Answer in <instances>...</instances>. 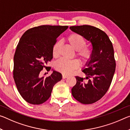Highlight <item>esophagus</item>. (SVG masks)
Here are the masks:
<instances>
[{
	"label": "esophagus",
	"instance_id": "esophagus-1",
	"mask_svg": "<svg viewBox=\"0 0 130 130\" xmlns=\"http://www.w3.org/2000/svg\"><path fill=\"white\" fill-rule=\"evenodd\" d=\"M68 76L67 75H65L64 74H62V78L63 79H66V78H68Z\"/></svg>",
	"mask_w": 130,
	"mask_h": 130
}]
</instances>
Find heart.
<instances>
[{
	"label": "heart",
	"mask_w": 130,
	"mask_h": 130,
	"mask_svg": "<svg viewBox=\"0 0 130 130\" xmlns=\"http://www.w3.org/2000/svg\"><path fill=\"white\" fill-rule=\"evenodd\" d=\"M68 42L76 51V55L79 58L82 63L85 64L90 60L92 53L90 49L86 47L87 41L80 35L76 33L72 34L68 36ZM61 46V42H57L53 47V55L57 57L59 54V50ZM79 67V61L76 59L68 61L61 59L55 63V68L58 71L65 75H69L75 69Z\"/></svg>",
	"instance_id": "1"
}]
</instances>
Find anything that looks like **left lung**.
I'll return each mask as SVG.
<instances>
[{"instance_id": "left-lung-1", "label": "left lung", "mask_w": 130, "mask_h": 130, "mask_svg": "<svg viewBox=\"0 0 130 130\" xmlns=\"http://www.w3.org/2000/svg\"><path fill=\"white\" fill-rule=\"evenodd\" d=\"M72 31L83 36L92 45V55L82 71L85 78L76 76V84L72 94L83 104H91L100 100L108 91L114 75L116 62L112 43L105 32L94 26H72Z\"/></svg>"}]
</instances>
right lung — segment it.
<instances>
[{
    "instance_id": "obj_1",
    "label": "right lung",
    "mask_w": 130,
    "mask_h": 130,
    "mask_svg": "<svg viewBox=\"0 0 130 130\" xmlns=\"http://www.w3.org/2000/svg\"><path fill=\"white\" fill-rule=\"evenodd\" d=\"M68 28L36 26L26 30L20 39L14 56L13 77L20 95L30 104L46 102L54 86L62 78L61 73L53 69L47 77H41L40 73L53 59V47L57 38ZM50 69V67L47 71Z\"/></svg>"
}]
</instances>
